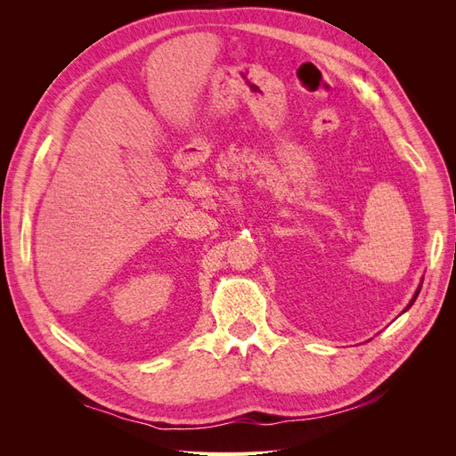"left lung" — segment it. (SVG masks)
I'll use <instances>...</instances> for the list:
<instances>
[{"instance_id": "obj_1", "label": "left lung", "mask_w": 456, "mask_h": 456, "mask_svg": "<svg viewBox=\"0 0 456 456\" xmlns=\"http://www.w3.org/2000/svg\"><path fill=\"white\" fill-rule=\"evenodd\" d=\"M420 287H422V285H419V289H417V293H415V297H412V298H411V302H409V306H407L405 310H409V308L412 306V302H415V300H417V297H419V293H420ZM405 310H403V312H405Z\"/></svg>"}]
</instances>
